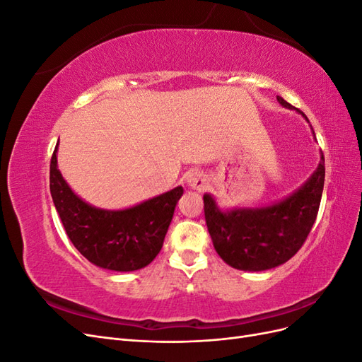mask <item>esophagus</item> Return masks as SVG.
Wrapping results in <instances>:
<instances>
[{"label":"esophagus","mask_w":362,"mask_h":362,"mask_svg":"<svg viewBox=\"0 0 362 362\" xmlns=\"http://www.w3.org/2000/svg\"><path fill=\"white\" fill-rule=\"evenodd\" d=\"M185 182H187L189 187L194 189V190H204L206 185V180L204 175L198 170H190L187 175H185Z\"/></svg>","instance_id":"esophagus-1"}]
</instances>
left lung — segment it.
<instances>
[{
	"mask_svg": "<svg viewBox=\"0 0 362 362\" xmlns=\"http://www.w3.org/2000/svg\"><path fill=\"white\" fill-rule=\"evenodd\" d=\"M281 105L293 108L284 98ZM306 119V116L302 113ZM308 120V119H306ZM325 184V157L299 190L261 208L222 211L211 194H204L208 233L221 258L234 269L261 272L287 262L308 237L315 222Z\"/></svg>",
	"mask_w": 362,
	"mask_h": 362,
	"instance_id": "8db88e82",
	"label": "left lung"
}]
</instances>
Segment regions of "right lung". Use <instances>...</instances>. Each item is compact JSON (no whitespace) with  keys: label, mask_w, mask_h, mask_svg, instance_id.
Wrapping results in <instances>:
<instances>
[{"label":"right lung","mask_w":362,"mask_h":362,"mask_svg":"<svg viewBox=\"0 0 362 362\" xmlns=\"http://www.w3.org/2000/svg\"><path fill=\"white\" fill-rule=\"evenodd\" d=\"M49 190L72 245L95 266L116 272L139 270L158 255L184 192L175 187L127 210H101L86 204L63 180L57 146L49 164Z\"/></svg>","instance_id":"add662e5"}]
</instances>
